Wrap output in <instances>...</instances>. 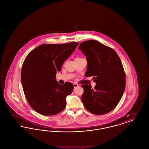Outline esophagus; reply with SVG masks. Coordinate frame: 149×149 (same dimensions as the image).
Wrapping results in <instances>:
<instances>
[{
	"instance_id": "esophagus-1",
	"label": "esophagus",
	"mask_w": 149,
	"mask_h": 149,
	"mask_svg": "<svg viewBox=\"0 0 149 149\" xmlns=\"http://www.w3.org/2000/svg\"><path fill=\"white\" fill-rule=\"evenodd\" d=\"M73 85H74V88H77L78 86H79L78 84H76V83H74V84H73Z\"/></svg>"
}]
</instances>
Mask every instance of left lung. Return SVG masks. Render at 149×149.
I'll use <instances>...</instances> for the list:
<instances>
[{"mask_svg":"<svg viewBox=\"0 0 149 149\" xmlns=\"http://www.w3.org/2000/svg\"><path fill=\"white\" fill-rule=\"evenodd\" d=\"M78 49L86 58L85 76L93 77L96 83L94 89L81 85L84 106L94 114L107 113L117 106L125 90L126 75L120 58L113 49L95 40L84 41Z\"/></svg>","mask_w":149,"mask_h":149,"instance_id":"1","label":"left lung"}]
</instances>
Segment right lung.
Listing matches in <instances>:
<instances>
[{
  "label": "right lung",
  "mask_w": 149,
  "mask_h": 149,
  "mask_svg": "<svg viewBox=\"0 0 149 149\" xmlns=\"http://www.w3.org/2000/svg\"><path fill=\"white\" fill-rule=\"evenodd\" d=\"M78 44H43L26 57L22 68V85L29 104L37 113L52 116L65 108L66 97L71 94L74 85L69 82L59 84L56 74Z\"/></svg>",
  "instance_id": "obj_1"
}]
</instances>
